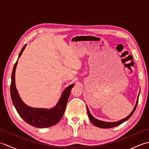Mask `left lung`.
<instances>
[{
	"label": "left lung",
	"mask_w": 149,
	"mask_h": 149,
	"mask_svg": "<svg viewBox=\"0 0 149 149\" xmlns=\"http://www.w3.org/2000/svg\"><path fill=\"white\" fill-rule=\"evenodd\" d=\"M140 95V93H139ZM139 95H138V97H139ZM138 97L137 99L136 100V105L134 107L133 110L132 111V112L130 113V115H128L126 118H123L122 120H120L118 122H104V121H101V120H97L96 118H95L94 117L91 115V113L90 112L89 109H88V107L87 106V111H88V117H89V118L90 120V121L91 122V123H93V125H95V126L98 127H100V128H104V129H108V128H112V127H116V126H118L120 124H122V123H123L124 122H125L126 120H127L132 115V114L134 113V111L136 108V106H137V104L138 102Z\"/></svg>",
	"instance_id": "obj_1"
}]
</instances>
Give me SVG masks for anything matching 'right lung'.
Returning a JSON list of instances; mask_svg holds the SVG:
<instances>
[{"mask_svg":"<svg viewBox=\"0 0 149 149\" xmlns=\"http://www.w3.org/2000/svg\"><path fill=\"white\" fill-rule=\"evenodd\" d=\"M25 45L22 49L18 56V58L22 54L26 48ZM18 60L13 66L11 75V83L10 86V93L13 104L22 118L29 125L38 128H45L51 127L58 123L61 119L65 113L66 104L71 92L74 84L70 85L63 91L60 99L55 107L52 109L34 108L27 106L20 99L17 88L15 86V70L17 68Z\"/></svg>","mask_w":149,"mask_h":149,"instance_id":"1","label":"right lung"}]
</instances>
